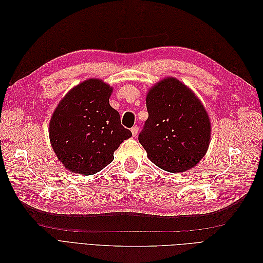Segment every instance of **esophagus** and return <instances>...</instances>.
<instances>
[{"instance_id": "1", "label": "esophagus", "mask_w": 263, "mask_h": 263, "mask_svg": "<svg viewBox=\"0 0 263 263\" xmlns=\"http://www.w3.org/2000/svg\"><path fill=\"white\" fill-rule=\"evenodd\" d=\"M130 130H132L133 136H137V134H138V132H139V128H138L137 126H134Z\"/></svg>"}]
</instances>
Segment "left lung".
I'll return each instance as SVG.
<instances>
[{"mask_svg":"<svg viewBox=\"0 0 263 263\" xmlns=\"http://www.w3.org/2000/svg\"><path fill=\"white\" fill-rule=\"evenodd\" d=\"M148 118L138 140L159 168L183 172L208 151L211 122L196 95L176 78H165L149 90Z\"/></svg>","mask_w":263,"mask_h":263,"instance_id":"left-lung-1","label":"left lung"}]
</instances>
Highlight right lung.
I'll list each match as a JSON object with an SVG mask.
<instances>
[{"label":"right lung","mask_w":263,"mask_h":263,"mask_svg":"<svg viewBox=\"0 0 263 263\" xmlns=\"http://www.w3.org/2000/svg\"><path fill=\"white\" fill-rule=\"evenodd\" d=\"M113 89L99 79H89L70 90L49 123L52 149L65 168L94 174L114 160V151L132 132L109 105Z\"/></svg>","instance_id":"right-lung-1"}]
</instances>
